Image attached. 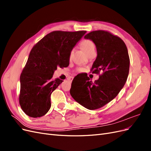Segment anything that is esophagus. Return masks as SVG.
Segmentation results:
<instances>
[{"mask_svg":"<svg viewBox=\"0 0 151 151\" xmlns=\"http://www.w3.org/2000/svg\"><path fill=\"white\" fill-rule=\"evenodd\" d=\"M73 79H74V77H68V78H67L68 81H69V82H70V83L72 81Z\"/></svg>","mask_w":151,"mask_h":151,"instance_id":"34e87169","label":"esophagus"}]
</instances>
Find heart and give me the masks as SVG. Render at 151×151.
<instances>
[{"mask_svg":"<svg viewBox=\"0 0 151 151\" xmlns=\"http://www.w3.org/2000/svg\"><path fill=\"white\" fill-rule=\"evenodd\" d=\"M81 47L86 52L87 54L93 51V50H95L94 44L89 40H84L83 42H81ZM69 58H70V55L69 56ZM83 70L84 69L83 68H77V71L78 72H83Z\"/></svg>","mask_w":151,"mask_h":151,"instance_id":"1","label":"heart"}]
</instances>
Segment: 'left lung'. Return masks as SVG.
Returning <instances> with one entry per match:
<instances>
[{"mask_svg": "<svg viewBox=\"0 0 151 151\" xmlns=\"http://www.w3.org/2000/svg\"><path fill=\"white\" fill-rule=\"evenodd\" d=\"M94 43L97 57L91 72L99 74L94 83L88 75L73 79L70 93L77 103L93 110L104 106L115 98L124 86L129 73L130 58L124 42L108 31H91L84 36Z\"/></svg>", "mask_w": 151, "mask_h": 151, "instance_id": "obj_1", "label": "left lung"}]
</instances>
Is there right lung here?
Instances as JSON below:
<instances>
[{
    "label": "right lung",
    "mask_w": 151,
    "mask_h": 151,
    "mask_svg": "<svg viewBox=\"0 0 151 151\" xmlns=\"http://www.w3.org/2000/svg\"><path fill=\"white\" fill-rule=\"evenodd\" d=\"M86 33L52 31L31 49L20 76L19 101L27 115L41 117L49 111L51 94L63 82L53 79V73L58 67L68 66L72 50Z\"/></svg>",
    "instance_id": "obj_1"
}]
</instances>
